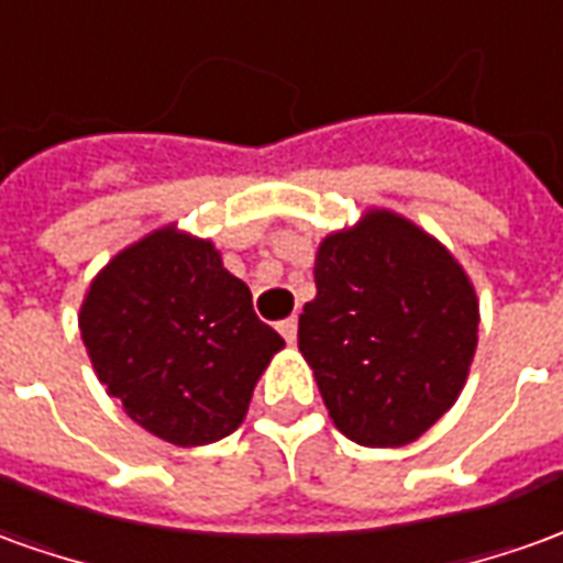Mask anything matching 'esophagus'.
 Wrapping results in <instances>:
<instances>
[{
    "mask_svg": "<svg viewBox=\"0 0 563 563\" xmlns=\"http://www.w3.org/2000/svg\"><path fill=\"white\" fill-rule=\"evenodd\" d=\"M277 329H280V335L286 338L289 344H292L295 335H298V322H295V317H289V320H283L280 325H277Z\"/></svg>",
    "mask_w": 563,
    "mask_h": 563,
    "instance_id": "obj_1",
    "label": "esophagus"
}]
</instances>
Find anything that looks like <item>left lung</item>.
I'll return each instance as SVG.
<instances>
[{
	"mask_svg": "<svg viewBox=\"0 0 563 563\" xmlns=\"http://www.w3.org/2000/svg\"><path fill=\"white\" fill-rule=\"evenodd\" d=\"M298 350L350 442L402 448L457 402L478 344V295L454 253L411 219L368 207L313 258Z\"/></svg>",
	"mask_w": 563,
	"mask_h": 563,
	"instance_id": "1",
	"label": "left lung"
}]
</instances>
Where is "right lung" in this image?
Here are the masks:
<instances>
[{
  "label": "right lung",
  "mask_w": 563,
  "mask_h": 563,
  "mask_svg": "<svg viewBox=\"0 0 563 563\" xmlns=\"http://www.w3.org/2000/svg\"><path fill=\"white\" fill-rule=\"evenodd\" d=\"M78 329L109 396L143 430L179 448L238 430L255 384L286 347L255 317L253 292L213 241L155 228L90 280Z\"/></svg>",
  "instance_id": "1"
}]
</instances>
